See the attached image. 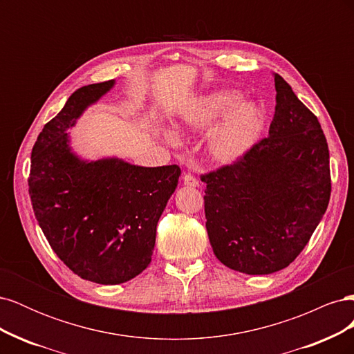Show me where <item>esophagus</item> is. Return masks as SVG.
<instances>
[{"mask_svg":"<svg viewBox=\"0 0 354 354\" xmlns=\"http://www.w3.org/2000/svg\"><path fill=\"white\" fill-rule=\"evenodd\" d=\"M183 183L186 186H190V187H198L199 186V181L196 180L195 176H192V174H185L183 176Z\"/></svg>","mask_w":354,"mask_h":354,"instance_id":"34e87169","label":"esophagus"}]
</instances>
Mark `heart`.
<instances>
[{"instance_id": "1", "label": "heart", "mask_w": 354, "mask_h": 354, "mask_svg": "<svg viewBox=\"0 0 354 354\" xmlns=\"http://www.w3.org/2000/svg\"><path fill=\"white\" fill-rule=\"evenodd\" d=\"M236 91H218L207 95L199 106L189 112L183 124L195 130H207L230 111L226 120L212 133L209 152L220 162H233L242 158L255 145L263 128V116L259 104L242 102ZM168 143L176 145L177 137L165 134Z\"/></svg>"}]
</instances>
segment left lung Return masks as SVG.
<instances>
[{
	"instance_id": "1",
	"label": "left lung",
	"mask_w": 354,
	"mask_h": 354,
	"mask_svg": "<svg viewBox=\"0 0 354 354\" xmlns=\"http://www.w3.org/2000/svg\"><path fill=\"white\" fill-rule=\"evenodd\" d=\"M274 88L269 137L236 162L202 176L212 251L245 274H270L291 264L330 196L329 151L317 118L279 73Z\"/></svg>"
}]
</instances>
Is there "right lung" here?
Wrapping results in <instances>:
<instances>
[{
    "mask_svg": "<svg viewBox=\"0 0 354 354\" xmlns=\"http://www.w3.org/2000/svg\"><path fill=\"white\" fill-rule=\"evenodd\" d=\"M115 80L81 87L39 133L30 155L29 195L39 227L85 281L118 285L152 260L156 224L174 194L177 165L138 167L118 158L81 159L66 133Z\"/></svg>",
    "mask_w": 354,
    "mask_h": 354,
    "instance_id": "right-lung-1",
    "label": "right lung"
}]
</instances>
